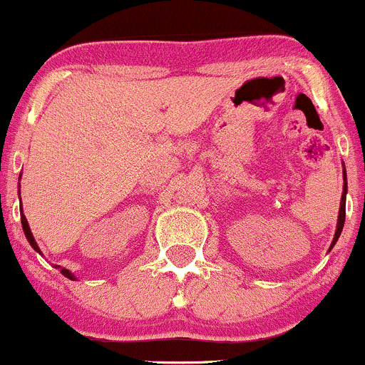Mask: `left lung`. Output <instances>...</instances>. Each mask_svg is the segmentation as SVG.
<instances>
[{
	"label": "left lung",
	"mask_w": 365,
	"mask_h": 365,
	"mask_svg": "<svg viewBox=\"0 0 365 365\" xmlns=\"http://www.w3.org/2000/svg\"><path fill=\"white\" fill-rule=\"evenodd\" d=\"M346 178V177H345ZM345 194H346V182L344 183V195H341V204H340V212H338V225H336V231H335V238H333V245L336 243L338 236H340L341 230H344V225H345Z\"/></svg>",
	"instance_id": "obj_1"
}]
</instances>
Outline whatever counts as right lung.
<instances>
[{
  "mask_svg": "<svg viewBox=\"0 0 365 365\" xmlns=\"http://www.w3.org/2000/svg\"><path fill=\"white\" fill-rule=\"evenodd\" d=\"M21 226H24V232H25V236H27L29 243L32 245V248L35 250V252H41V250H38V247H37V243H35V240H34V236H32V231H30V227H29V222H27V219H25L24 214H21ZM61 272H63V275H66V277H68V279L74 280V275H73L71 272H69V270H66V269H61Z\"/></svg>",
  "mask_w": 365,
  "mask_h": 365,
  "instance_id": "add662e5",
  "label": "right lung"
}]
</instances>
